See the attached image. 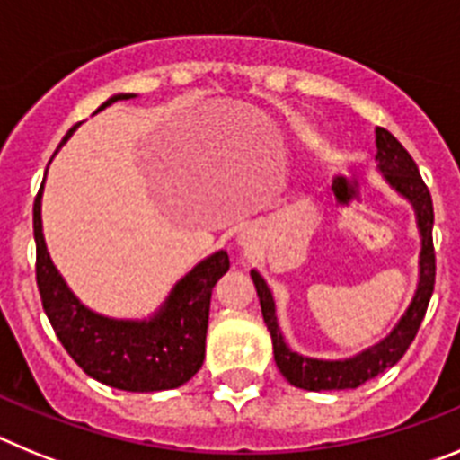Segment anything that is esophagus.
Masks as SVG:
<instances>
[{
	"mask_svg": "<svg viewBox=\"0 0 460 460\" xmlns=\"http://www.w3.org/2000/svg\"><path fill=\"white\" fill-rule=\"evenodd\" d=\"M239 243H242V246H249V237H246V234H242V237H239Z\"/></svg>",
	"mask_w": 460,
	"mask_h": 460,
	"instance_id": "1",
	"label": "esophagus"
}]
</instances>
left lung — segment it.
I'll use <instances>...</instances> for the list:
<instances>
[{
	"mask_svg": "<svg viewBox=\"0 0 460 460\" xmlns=\"http://www.w3.org/2000/svg\"><path fill=\"white\" fill-rule=\"evenodd\" d=\"M376 161L377 170L382 172L385 181L396 190L401 198L412 205L414 218H417V230H420L421 251H420V280H417V290H414L412 302L408 304L405 313L398 318L394 329L376 345L367 350L357 352L355 357L348 359H313L295 352L283 339V332L279 327L276 318V302L271 295L267 280L251 271V279L255 283V290L260 296V308H262V318H265L267 329L271 334L274 343V361L279 367L280 376L286 377L290 385L308 392H327V389H355L364 385L371 377L380 376L385 368L394 367L410 343L417 336L421 320L429 308L433 286H436V251H433V200L421 180L420 168L412 161L405 147L389 131L376 128Z\"/></svg>",
	"mask_w": 460,
	"mask_h": 460,
	"instance_id": "obj_1",
	"label": "left lung"
}]
</instances>
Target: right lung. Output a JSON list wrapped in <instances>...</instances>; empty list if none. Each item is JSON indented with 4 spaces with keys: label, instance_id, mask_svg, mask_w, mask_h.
Instances as JSON below:
<instances>
[{
    "label": "right lung",
    "instance_id": "right-lung-1",
    "mask_svg": "<svg viewBox=\"0 0 460 460\" xmlns=\"http://www.w3.org/2000/svg\"><path fill=\"white\" fill-rule=\"evenodd\" d=\"M128 99H136V93H115L96 112ZM78 126L64 136L59 147ZM40 198L43 184L34 200L36 283L43 311L73 361L93 380L124 392H164L189 382L205 361L211 290L230 270L226 251L211 253L181 276L149 318H108L84 306L52 262L43 237Z\"/></svg>",
    "mask_w": 460,
    "mask_h": 460
}]
</instances>
